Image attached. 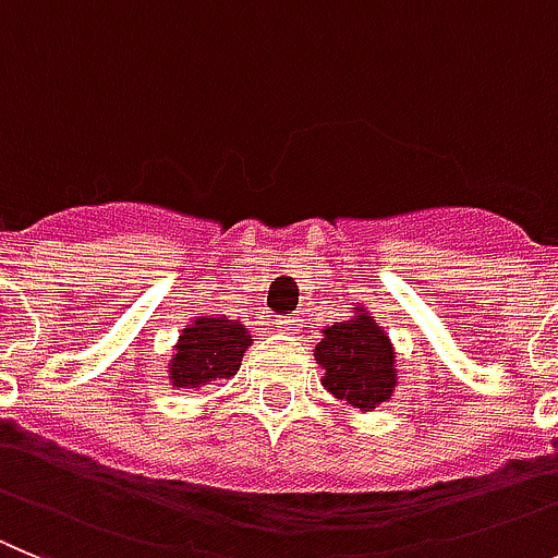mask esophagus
Here are the masks:
<instances>
[{
  "label": "esophagus",
  "instance_id": "esophagus-1",
  "mask_svg": "<svg viewBox=\"0 0 558 558\" xmlns=\"http://www.w3.org/2000/svg\"><path fill=\"white\" fill-rule=\"evenodd\" d=\"M275 328L283 330V333H294V330L303 328V319H300V314L278 316V319H275Z\"/></svg>",
  "mask_w": 558,
  "mask_h": 558
}]
</instances>
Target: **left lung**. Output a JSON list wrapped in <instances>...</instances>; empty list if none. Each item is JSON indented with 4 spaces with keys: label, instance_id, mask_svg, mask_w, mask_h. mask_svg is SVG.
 <instances>
[{
    "label": "left lung",
    "instance_id": "1",
    "mask_svg": "<svg viewBox=\"0 0 558 558\" xmlns=\"http://www.w3.org/2000/svg\"><path fill=\"white\" fill-rule=\"evenodd\" d=\"M314 359L323 366L325 389L353 409L373 411L375 405L386 403L398 386V355L391 339L364 308L355 311L353 319L325 328Z\"/></svg>",
    "mask_w": 558,
    "mask_h": 558
}]
</instances>
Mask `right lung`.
Here are the masks:
<instances>
[{
  "mask_svg": "<svg viewBox=\"0 0 558 558\" xmlns=\"http://www.w3.org/2000/svg\"><path fill=\"white\" fill-rule=\"evenodd\" d=\"M253 344L247 328L222 314L194 316L180 330L174 344L169 380L180 389H199L219 378H233L242 366L244 350Z\"/></svg>",
  "mask_w": 558,
  "mask_h": 558,
  "instance_id": "obj_1",
  "label": "right lung"
}]
</instances>
